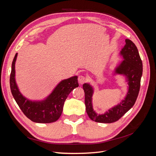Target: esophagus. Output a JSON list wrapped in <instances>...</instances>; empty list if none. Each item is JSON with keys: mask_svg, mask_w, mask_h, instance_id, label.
I'll use <instances>...</instances> for the list:
<instances>
[{"mask_svg": "<svg viewBox=\"0 0 156 156\" xmlns=\"http://www.w3.org/2000/svg\"><path fill=\"white\" fill-rule=\"evenodd\" d=\"M78 81H79V84H82L86 82V77L83 76V75H80V76H79V77H78Z\"/></svg>", "mask_w": 156, "mask_h": 156, "instance_id": "obj_1", "label": "esophagus"}]
</instances>
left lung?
<instances>
[{
	"instance_id": "1",
	"label": "left lung",
	"mask_w": 156,
	"mask_h": 156,
	"mask_svg": "<svg viewBox=\"0 0 156 156\" xmlns=\"http://www.w3.org/2000/svg\"><path fill=\"white\" fill-rule=\"evenodd\" d=\"M125 41L126 44L120 52L123 60L115 68L112 74L123 75L126 78L128 88L124 100L103 114H98L93 108L94 88L88 83L83 84L86 111L90 119L93 121L100 123H112L119 120L134 105L137 98L143 75V63L138 49L133 42L128 39Z\"/></svg>"
}]
</instances>
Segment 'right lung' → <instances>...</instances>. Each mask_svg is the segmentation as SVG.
Returning <instances> with one entry per match:
<instances>
[{
    "label": "right lung",
    "instance_id": "add662e5",
    "mask_svg": "<svg viewBox=\"0 0 156 156\" xmlns=\"http://www.w3.org/2000/svg\"><path fill=\"white\" fill-rule=\"evenodd\" d=\"M16 54L12 64L10 78V89L13 98L25 115L37 123H51L57 120L62 115L64 101L69 94L79 87L77 76L62 80L51 94L41 100H31L25 98L20 91L16 81Z\"/></svg>",
    "mask_w": 156,
    "mask_h": 156
}]
</instances>
